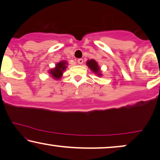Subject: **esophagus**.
I'll use <instances>...</instances> for the list:
<instances>
[{
	"label": "esophagus",
	"instance_id": "obj_1",
	"mask_svg": "<svg viewBox=\"0 0 160 160\" xmlns=\"http://www.w3.org/2000/svg\"><path fill=\"white\" fill-rule=\"evenodd\" d=\"M78 63H79V64H82V63H83V59H82V58L78 59Z\"/></svg>",
	"mask_w": 160,
	"mask_h": 160
}]
</instances>
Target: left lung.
<instances>
[{
  "instance_id": "obj_1",
  "label": "left lung",
  "mask_w": 160,
  "mask_h": 160,
  "mask_svg": "<svg viewBox=\"0 0 160 160\" xmlns=\"http://www.w3.org/2000/svg\"><path fill=\"white\" fill-rule=\"evenodd\" d=\"M86 64L90 68V69L95 74H97L98 76H101L102 74L100 73V68L98 65L97 62H96L95 60L91 59V60H88L86 62Z\"/></svg>"
}]
</instances>
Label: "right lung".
Instances as JSON below:
<instances>
[{"label": "right lung", "mask_w": 160, "mask_h": 160, "mask_svg": "<svg viewBox=\"0 0 160 160\" xmlns=\"http://www.w3.org/2000/svg\"><path fill=\"white\" fill-rule=\"evenodd\" d=\"M67 61H61L58 63H56L55 67L53 69H51L49 72V74H51V76L55 80H59L62 77L63 71L67 69Z\"/></svg>", "instance_id": "obj_1"}]
</instances>
